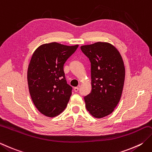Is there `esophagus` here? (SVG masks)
I'll list each match as a JSON object with an SVG mask.
<instances>
[{
  "label": "esophagus",
  "instance_id": "esophagus-1",
  "mask_svg": "<svg viewBox=\"0 0 152 152\" xmlns=\"http://www.w3.org/2000/svg\"><path fill=\"white\" fill-rule=\"evenodd\" d=\"M74 90L75 92H78V90H79V88L78 87H75L74 88Z\"/></svg>",
  "mask_w": 152,
  "mask_h": 152
}]
</instances>
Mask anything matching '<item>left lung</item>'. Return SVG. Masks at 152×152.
Listing matches in <instances>:
<instances>
[{
    "label": "left lung",
    "mask_w": 152,
    "mask_h": 152,
    "mask_svg": "<svg viewBox=\"0 0 152 152\" xmlns=\"http://www.w3.org/2000/svg\"><path fill=\"white\" fill-rule=\"evenodd\" d=\"M91 62V91L84 97L86 107L96 118L114 111L121 99L125 78L122 56L111 44L104 42L80 47Z\"/></svg>",
    "instance_id": "1"
}]
</instances>
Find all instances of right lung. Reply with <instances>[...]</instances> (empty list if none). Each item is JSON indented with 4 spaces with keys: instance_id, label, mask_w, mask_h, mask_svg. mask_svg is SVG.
Instances as JSON below:
<instances>
[{
    "instance_id": "obj_1",
    "label": "right lung",
    "mask_w": 152,
    "mask_h": 152,
    "mask_svg": "<svg viewBox=\"0 0 152 152\" xmlns=\"http://www.w3.org/2000/svg\"><path fill=\"white\" fill-rule=\"evenodd\" d=\"M78 47L47 43L31 56L28 69L29 94L38 111L47 117L58 115L69 102L72 88L67 84L63 67Z\"/></svg>"
}]
</instances>
